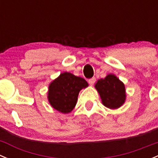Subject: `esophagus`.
<instances>
[{
	"mask_svg": "<svg viewBox=\"0 0 158 158\" xmlns=\"http://www.w3.org/2000/svg\"><path fill=\"white\" fill-rule=\"evenodd\" d=\"M95 81H96V78H95V77H92V78L88 80V83L90 84V85H93V84L95 83Z\"/></svg>",
	"mask_w": 158,
	"mask_h": 158,
	"instance_id": "1",
	"label": "esophagus"
}]
</instances>
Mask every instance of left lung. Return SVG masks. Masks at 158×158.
I'll return each instance as SVG.
<instances>
[{
    "label": "left lung",
    "mask_w": 158,
    "mask_h": 158,
    "mask_svg": "<svg viewBox=\"0 0 158 158\" xmlns=\"http://www.w3.org/2000/svg\"><path fill=\"white\" fill-rule=\"evenodd\" d=\"M95 88L99 93L102 104L110 109H116L124 104L126 100L125 87L114 74L98 80Z\"/></svg>",
    "instance_id": "8db88e82"
}]
</instances>
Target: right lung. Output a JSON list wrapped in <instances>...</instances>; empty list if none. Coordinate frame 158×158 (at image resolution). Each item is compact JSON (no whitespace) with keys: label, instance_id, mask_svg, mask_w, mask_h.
Returning a JSON list of instances; mask_svg holds the SVG:
<instances>
[{"label":"right lung","instance_id":"obj_1","mask_svg":"<svg viewBox=\"0 0 158 158\" xmlns=\"http://www.w3.org/2000/svg\"><path fill=\"white\" fill-rule=\"evenodd\" d=\"M87 86V82L82 77L64 72L50 84L48 101L55 110L68 114L75 107L80 90Z\"/></svg>","mask_w":158,"mask_h":158}]
</instances>
